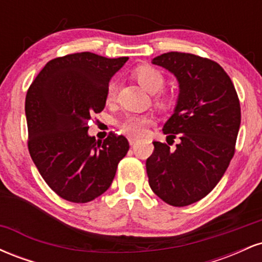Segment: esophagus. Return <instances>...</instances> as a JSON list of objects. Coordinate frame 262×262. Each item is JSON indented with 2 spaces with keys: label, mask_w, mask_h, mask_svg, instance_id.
<instances>
[{
  "label": "esophagus",
  "mask_w": 262,
  "mask_h": 262,
  "mask_svg": "<svg viewBox=\"0 0 262 262\" xmlns=\"http://www.w3.org/2000/svg\"><path fill=\"white\" fill-rule=\"evenodd\" d=\"M135 143H137V139H135V138H129V144H130V145H134Z\"/></svg>",
  "instance_id": "esophagus-1"
}]
</instances>
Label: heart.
Returning <instances> with one entry per match:
<instances>
[{
    "label": "heart",
    "instance_id": "b5f03b06",
    "mask_svg": "<svg viewBox=\"0 0 262 262\" xmlns=\"http://www.w3.org/2000/svg\"><path fill=\"white\" fill-rule=\"evenodd\" d=\"M134 77L137 79L138 82L140 83L146 91L150 93H156L161 91L164 87V76L159 70L149 65H141L138 66L133 71ZM117 85L114 81H111L107 86L106 97L108 101L113 100L116 96ZM151 122V118L149 116H140V114H133V116H128L124 121L122 122L121 127L124 133H127L130 137H141L145 134L146 127L149 123Z\"/></svg>",
    "mask_w": 262,
    "mask_h": 262
}]
</instances>
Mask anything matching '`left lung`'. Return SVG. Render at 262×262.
<instances>
[{"mask_svg": "<svg viewBox=\"0 0 262 262\" xmlns=\"http://www.w3.org/2000/svg\"><path fill=\"white\" fill-rule=\"evenodd\" d=\"M176 77L179 96L165 122L175 150L160 141L146 160L149 185L164 202L185 207L217 186L234 155L240 104L233 82L221 65L193 54L171 52L151 60Z\"/></svg>", "mask_w": 262, "mask_h": 262, "instance_id": "1", "label": "left lung"}]
</instances>
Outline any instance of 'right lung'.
<instances>
[{
  "instance_id": "right-lung-1",
  "label": "right lung",
  "mask_w": 262,
  "mask_h": 262,
  "mask_svg": "<svg viewBox=\"0 0 262 262\" xmlns=\"http://www.w3.org/2000/svg\"><path fill=\"white\" fill-rule=\"evenodd\" d=\"M128 59L90 52L56 58L27 92L29 154L48 186L66 201L86 203L104 193L127 155V138L96 140L89 122L103 111L108 83Z\"/></svg>"
}]
</instances>
